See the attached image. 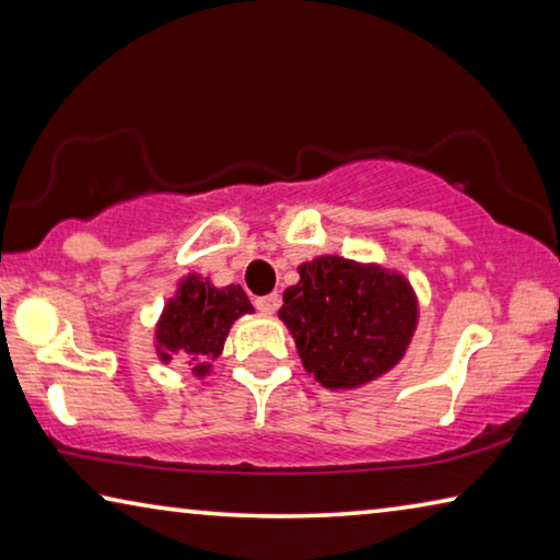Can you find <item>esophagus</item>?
<instances>
[{
  "instance_id": "1",
  "label": "esophagus",
  "mask_w": 560,
  "mask_h": 560,
  "mask_svg": "<svg viewBox=\"0 0 560 560\" xmlns=\"http://www.w3.org/2000/svg\"><path fill=\"white\" fill-rule=\"evenodd\" d=\"M279 303H281V299H279V293H269V296H261V299H257V308L261 311V314H267V316H271V314H277Z\"/></svg>"
}]
</instances>
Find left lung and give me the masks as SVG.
<instances>
[{
	"instance_id": "obj_1",
	"label": "left lung",
	"mask_w": 560,
	"mask_h": 560,
	"mask_svg": "<svg viewBox=\"0 0 560 560\" xmlns=\"http://www.w3.org/2000/svg\"><path fill=\"white\" fill-rule=\"evenodd\" d=\"M279 318L308 375L328 390H355L405 358L420 301L402 271L324 254L299 264Z\"/></svg>"
}]
</instances>
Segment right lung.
Instances as JSON below:
<instances>
[{
  "instance_id": "add662e5",
  "label": "right lung",
  "mask_w": 560,
  "mask_h": 560,
  "mask_svg": "<svg viewBox=\"0 0 560 560\" xmlns=\"http://www.w3.org/2000/svg\"><path fill=\"white\" fill-rule=\"evenodd\" d=\"M246 314H254V306L240 283L214 287L210 277L187 273L155 324V355L165 365L183 360L195 377L210 375L234 320Z\"/></svg>"
}]
</instances>
